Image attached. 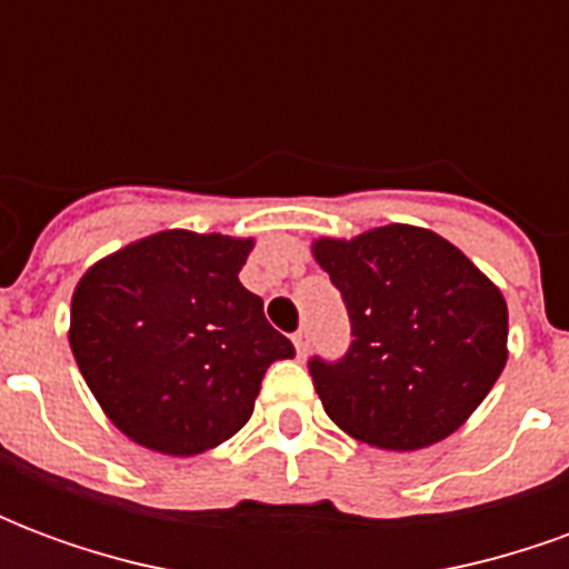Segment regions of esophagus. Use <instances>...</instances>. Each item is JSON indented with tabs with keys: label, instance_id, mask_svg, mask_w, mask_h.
I'll return each mask as SVG.
<instances>
[{
	"label": "esophagus",
	"instance_id": "1",
	"mask_svg": "<svg viewBox=\"0 0 569 569\" xmlns=\"http://www.w3.org/2000/svg\"><path fill=\"white\" fill-rule=\"evenodd\" d=\"M292 345H296L298 357H305V353H308V345H310V338H308V329H298V332L292 335Z\"/></svg>",
	"mask_w": 569,
	"mask_h": 569
}]
</instances>
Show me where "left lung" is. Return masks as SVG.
<instances>
[{
  "instance_id": "1",
  "label": "left lung",
  "mask_w": 569,
  "mask_h": 569,
  "mask_svg": "<svg viewBox=\"0 0 569 569\" xmlns=\"http://www.w3.org/2000/svg\"><path fill=\"white\" fill-rule=\"evenodd\" d=\"M313 256L345 298L353 338L341 359L308 362L326 415L387 451L451 436L506 366L500 289L445 237L411 224L322 237Z\"/></svg>"
}]
</instances>
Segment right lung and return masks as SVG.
Listing matches in <instances>:
<instances>
[{
  "label": "right lung",
  "instance_id": "obj_1",
  "mask_svg": "<svg viewBox=\"0 0 569 569\" xmlns=\"http://www.w3.org/2000/svg\"><path fill=\"white\" fill-rule=\"evenodd\" d=\"M252 240L161 231L97 261L72 296L69 345L109 420L151 451L231 439L292 341L237 273Z\"/></svg>",
  "mask_w": 569,
  "mask_h": 569
}]
</instances>
